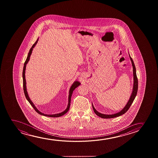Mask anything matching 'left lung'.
Here are the masks:
<instances>
[{
    "label": "left lung",
    "mask_w": 158,
    "mask_h": 158,
    "mask_svg": "<svg viewBox=\"0 0 158 158\" xmlns=\"http://www.w3.org/2000/svg\"><path fill=\"white\" fill-rule=\"evenodd\" d=\"M130 59L132 62V66H133V90H132V94L130 97V98L129 99L128 102L127 103L126 105V106L123 107V109L122 110H120L119 112L116 113L114 114H102L101 113L98 112L97 110H95L94 107L92 104V107H93V110L95 113L96 115H97L98 116L101 117L102 118H104V119H109V118H115V117H119L121 115L125 114L130 108V106H131L133 102L134 101L135 98L136 97V94H137V92H138V78L136 77V69H135V66L134 65V62L132 59V58L130 56Z\"/></svg>",
    "instance_id": "left-lung-1"
}]
</instances>
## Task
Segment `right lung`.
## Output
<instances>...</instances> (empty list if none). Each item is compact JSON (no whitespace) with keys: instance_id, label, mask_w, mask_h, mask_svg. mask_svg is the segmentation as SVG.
I'll return each instance as SVG.
<instances>
[{"instance_id":"obj_1","label":"right lung","mask_w":158,"mask_h":158,"mask_svg":"<svg viewBox=\"0 0 158 158\" xmlns=\"http://www.w3.org/2000/svg\"><path fill=\"white\" fill-rule=\"evenodd\" d=\"M39 40V38H38L37 40V41H35L33 45L32 48H31L30 50L28 52V55L27 56V58H26V61L24 63V67H23V89H24V94L25 95V97H26V99L27 100L30 104L31 105V106H32L33 108L35 109V110L37 112L38 114H39L42 115L44 116H46V117H59L61 116H63V115L65 114L66 113L69 111V107H70V104H71V99L72 95V93L73 92L74 90L77 87L79 86L80 85V82H79L78 81H75L73 83V84L70 87L69 90V101H68V105H67V108H66V110H64L62 112L59 113H56V114H44L43 113H41V112H40L37 107L35 106L34 104L31 101V100L30 99V98L29 97V96L28 95V93H27V89H26V79H25V70H26V64H27L29 60H30V58L31 55L32 54V52L33 49V48H35V46L36 45L38 41Z\"/></svg>"}]
</instances>
